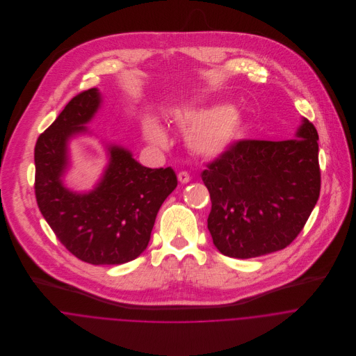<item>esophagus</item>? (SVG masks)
Masks as SVG:
<instances>
[{"label":"esophagus","instance_id":"1","mask_svg":"<svg viewBox=\"0 0 356 356\" xmlns=\"http://www.w3.org/2000/svg\"><path fill=\"white\" fill-rule=\"evenodd\" d=\"M178 181L181 184H188L191 181V175L186 171H181V172H178Z\"/></svg>","mask_w":356,"mask_h":356}]
</instances>
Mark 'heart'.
Here are the masks:
<instances>
[{
	"label": "heart",
	"instance_id": "obj_1",
	"mask_svg": "<svg viewBox=\"0 0 356 356\" xmlns=\"http://www.w3.org/2000/svg\"><path fill=\"white\" fill-rule=\"evenodd\" d=\"M174 119L181 127L191 130L189 148L204 157H215L227 151L243 129L241 116L227 106L178 109ZM144 133L152 144H167L165 131L154 119L145 120Z\"/></svg>",
	"mask_w": 356,
	"mask_h": 356
}]
</instances>
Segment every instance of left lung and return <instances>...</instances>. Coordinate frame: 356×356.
Returning <instances> with one entry per match:
<instances>
[{"mask_svg":"<svg viewBox=\"0 0 356 356\" xmlns=\"http://www.w3.org/2000/svg\"><path fill=\"white\" fill-rule=\"evenodd\" d=\"M202 179L220 254L250 259L284 250L319 199L318 131L305 119L295 140H238L207 164Z\"/></svg>","mask_w":356,"mask_h":356,"instance_id":"8db88e82","label":"left lung"}]
</instances>
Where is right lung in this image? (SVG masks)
<instances>
[{"label": "right lung", "instance_id": "1", "mask_svg": "<svg viewBox=\"0 0 356 356\" xmlns=\"http://www.w3.org/2000/svg\"><path fill=\"white\" fill-rule=\"evenodd\" d=\"M100 102L97 89L76 95L38 137L34 189L41 213L67 251L92 264H122L148 247L159 208L178 181L171 167L148 168L127 149L109 147V164L95 191L78 195L63 185L68 140L86 131L83 124Z\"/></svg>", "mask_w": 356, "mask_h": 356}]
</instances>
